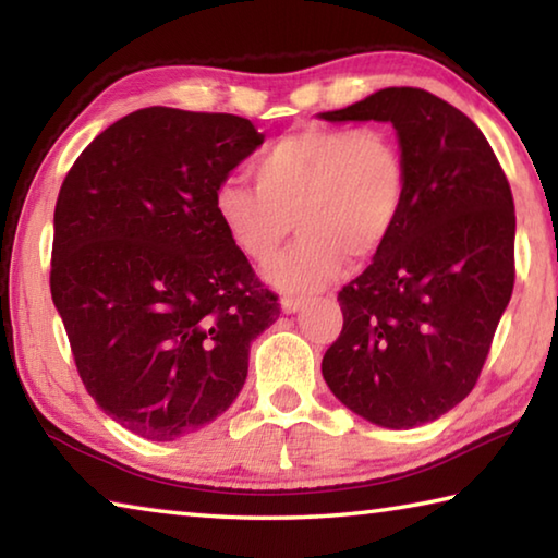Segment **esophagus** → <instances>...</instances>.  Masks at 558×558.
<instances>
[{
  "label": "esophagus",
  "mask_w": 558,
  "mask_h": 558,
  "mask_svg": "<svg viewBox=\"0 0 558 558\" xmlns=\"http://www.w3.org/2000/svg\"><path fill=\"white\" fill-rule=\"evenodd\" d=\"M307 305V300L305 298H295V295H286L280 300V307H282V313H298V310H302Z\"/></svg>",
  "instance_id": "esophagus-1"
}]
</instances>
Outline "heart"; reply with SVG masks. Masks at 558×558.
Returning <instances> with one entry per match:
<instances>
[{"mask_svg":"<svg viewBox=\"0 0 558 558\" xmlns=\"http://www.w3.org/2000/svg\"><path fill=\"white\" fill-rule=\"evenodd\" d=\"M253 186L223 179L214 211L235 248L258 266L278 256L295 226L300 239L268 270L280 290L327 286L342 258L362 266L399 226L409 199V162L389 130L305 125L251 162Z\"/></svg>","mask_w":558,"mask_h":558,"instance_id":"obj_1","label":"heart"}]
</instances>
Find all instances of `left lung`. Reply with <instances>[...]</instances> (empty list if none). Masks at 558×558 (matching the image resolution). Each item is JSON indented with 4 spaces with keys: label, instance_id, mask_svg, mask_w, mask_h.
Segmentation results:
<instances>
[{
    "label": "left lung",
    "instance_id": "obj_1",
    "mask_svg": "<svg viewBox=\"0 0 558 558\" xmlns=\"http://www.w3.org/2000/svg\"><path fill=\"white\" fill-rule=\"evenodd\" d=\"M319 118L391 122L409 162L399 226L339 290L344 325L323 376L376 426H423L475 389L512 298V189L475 122L423 88H384Z\"/></svg>",
    "mask_w": 558,
    "mask_h": 558
}]
</instances>
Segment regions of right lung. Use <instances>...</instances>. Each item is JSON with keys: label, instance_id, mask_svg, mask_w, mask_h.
Instances as JSON below:
<instances>
[{"label": "right lung", "instance_id": "1", "mask_svg": "<svg viewBox=\"0 0 558 558\" xmlns=\"http://www.w3.org/2000/svg\"><path fill=\"white\" fill-rule=\"evenodd\" d=\"M260 143L245 118L153 106L102 130L63 179L51 298L86 391L135 436L174 440L221 415L280 315L214 211Z\"/></svg>", "mask_w": 558, "mask_h": 558}]
</instances>
